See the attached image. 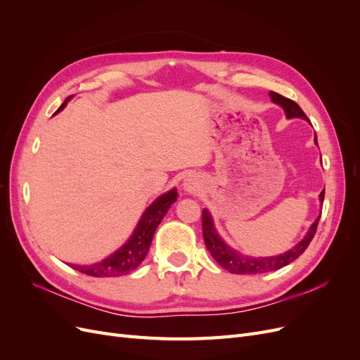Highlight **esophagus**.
Masks as SVG:
<instances>
[{"instance_id":"34e87169","label":"esophagus","mask_w":360,"mask_h":360,"mask_svg":"<svg viewBox=\"0 0 360 360\" xmlns=\"http://www.w3.org/2000/svg\"><path fill=\"white\" fill-rule=\"evenodd\" d=\"M198 181H197V179H193V177H186L183 180V188H184V191H188V192H195L198 189Z\"/></svg>"}]
</instances>
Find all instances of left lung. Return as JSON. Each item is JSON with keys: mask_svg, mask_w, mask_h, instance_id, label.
<instances>
[{"mask_svg": "<svg viewBox=\"0 0 360 360\" xmlns=\"http://www.w3.org/2000/svg\"><path fill=\"white\" fill-rule=\"evenodd\" d=\"M270 97L275 103L284 108V111L288 118L297 117V118L308 120L307 114L302 111V108L294 101L288 99V97L281 96L275 91H270ZM315 144H317V135H315ZM323 200H324V191H321V193H320L321 204H323ZM319 221H320V216L311 225L307 236H304L292 249L287 250V252L281 254V255L266 257V258H254L249 255H243L228 246L222 240L221 236L216 233L212 214L207 209L202 210V237H204L205 248L209 249L212 257L225 270L231 271V274H236V275H257V274H266V271L282 269L284 266L292 263L296 258H299L304 252V249L309 246L311 240L314 238V234H315V231H317V226H319Z\"/></svg>", "mask_w": 360, "mask_h": 360, "instance_id": "left-lung-1", "label": "left lung"}]
</instances>
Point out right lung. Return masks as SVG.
<instances>
[{
	"mask_svg": "<svg viewBox=\"0 0 360 360\" xmlns=\"http://www.w3.org/2000/svg\"><path fill=\"white\" fill-rule=\"evenodd\" d=\"M70 97H68V99L63 102V105L58 108V111H61L63 108L66 106ZM177 191L171 189L169 192L159 197L153 204L148 205L144 214L141 216L134 234L130 236L129 240L118 250H115L112 255L105 258L101 263H94L90 266L70 264V267L81 271V274L96 278H111L130 274V271L135 270L141 263H143V259L146 258L150 249L151 240H153L158 225L163 219V216L167 214L171 204L177 200Z\"/></svg>",
	"mask_w": 360,
	"mask_h": 360,
	"instance_id": "1",
	"label": "right lung"
}]
</instances>
